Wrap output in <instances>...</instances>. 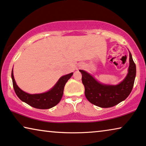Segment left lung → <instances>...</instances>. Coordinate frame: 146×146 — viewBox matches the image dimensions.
I'll return each instance as SVG.
<instances>
[{
    "mask_svg": "<svg viewBox=\"0 0 146 146\" xmlns=\"http://www.w3.org/2000/svg\"><path fill=\"white\" fill-rule=\"evenodd\" d=\"M79 71L82 74V82L87 99L99 107L110 108L124 100L130 94L134 87L136 67L130 53L128 75L122 82L115 86L102 85L86 71Z\"/></svg>",
    "mask_w": 146,
    "mask_h": 146,
    "instance_id": "left-lung-1",
    "label": "left lung"
}]
</instances>
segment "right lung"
Returning <instances> with one entry per match:
<instances>
[{
    "label": "right lung",
    "instance_id": "add662e5",
    "mask_svg": "<svg viewBox=\"0 0 146 146\" xmlns=\"http://www.w3.org/2000/svg\"><path fill=\"white\" fill-rule=\"evenodd\" d=\"M73 75V73L61 77L55 85L50 91L42 94H30L22 91L16 85L12 71V84L14 91L22 101H23L32 107L39 109H49L57 105L60 102L63 94V89L67 81Z\"/></svg>",
    "mask_w": 146,
    "mask_h": 146
}]
</instances>
